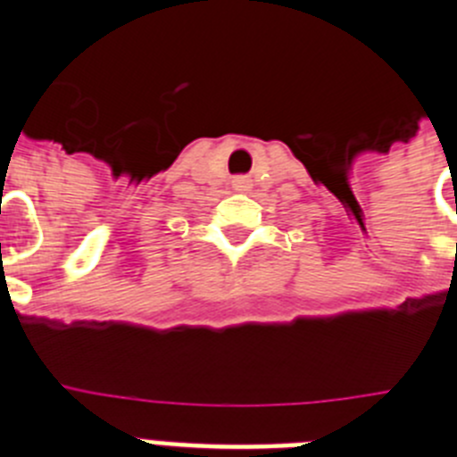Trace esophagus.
<instances>
[{
  "label": "esophagus",
  "instance_id": "1",
  "mask_svg": "<svg viewBox=\"0 0 457 457\" xmlns=\"http://www.w3.org/2000/svg\"><path fill=\"white\" fill-rule=\"evenodd\" d=\"M234 190H251L253 188V181L245 177V174H239V177H234L232 179Z\"/></svg>",
  "mask_w": 457,
  "mask_h": 457
}]
</instances>
